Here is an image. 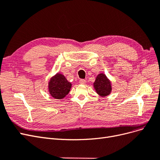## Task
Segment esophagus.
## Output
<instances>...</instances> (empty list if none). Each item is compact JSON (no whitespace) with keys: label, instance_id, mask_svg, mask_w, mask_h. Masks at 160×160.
<instances>
[{"label":"esophagus","instance_id":"obj_1","mask_svg":"<svg viewBox=\"0 0 160 160\" xmlns=\"http://www.w3.org/2000/svg\"><path fill=\"white\" fill-rule=\"evenodd\" d=\"M79 83H80V84L84 85L86 83V81L85 79H80L79 80Z\"/></svg>","mask_w":160,"mask_h":160}]
</instances>
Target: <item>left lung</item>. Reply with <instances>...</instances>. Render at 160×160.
<instances>
[{
	"label": "left lung",
	"instance_id": "obj_1",
	"mask_svg": "<svg viewBox=\"0 0 160 160\" xmlns=\"http://www.w3.org/2000/svg\"><path fill=\"white\" fill-rule=\"evenodd\" d=\"M93 86L97 93L101 97L109 95L112 89L109 79L103 73H100L97 76Z\"/></svg>",
	"mask_w": 160,
	"mask_h": 160
}]
</instances>
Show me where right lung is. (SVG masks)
Here are the masks:
<instances>
[{"mask_svg":"<svg viewBox=\"0 0 160 160\" xmlns=\"http://www.w3.org/2000/svg\"><path fill=\"white\" fill-rule=\"evenodd\" d=\"M71 85L63 75L57 73L51 77L48 87L49 93L53 98L61 99L69 93Z\"/></svg>","mask_w":160,"mask_h":160,"instance_id":"right-lung-1","label":"right lung"}]
</instances>
